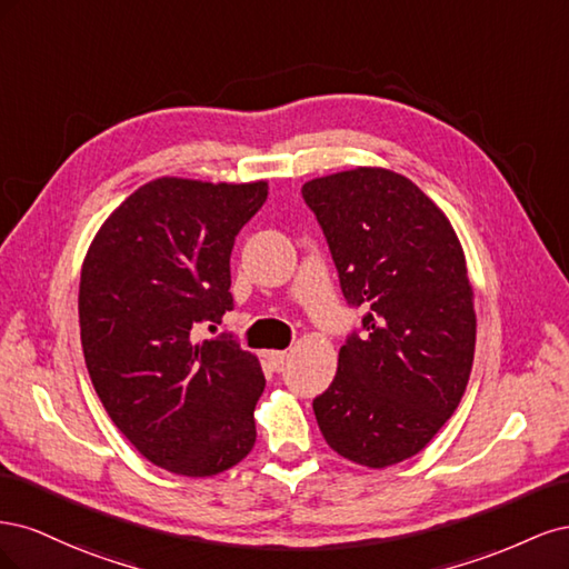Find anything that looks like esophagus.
Listing matches in <instances>:
<instances>
[{
  "instance_id": "esophagus-1",
  "label": "esophagus",
  "mask_w": 569,
  "mask_h": 569,
  "mask_svg": "<svg viewBox=\"0 0 569 569\" xmlns=\"http://www.w3.org/2000/svg\"><path fill=\"white\" fill-rule=\"evenodd\" d=\"M287 356H289L287 351H274V349H272V351H268V353H266V360H268V366H270V368L278 370V368H282V363L287 360Z\"/></svg>"
}]
</instances>
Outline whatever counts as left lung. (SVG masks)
<instances>
[{"label":"left lung","mask_w":569,"mask_h":569,"mask_svg":"<svg viewBox=\"0 0 569 569\" xmlns=\"http://www.w3.org/2000/svg\"><path fill=\"white\" fill-rule=\"evenodd\" d=\"M341 291L366 306V335L339 349L313 401L332 451L380 470L420 453L453 416L477 341L475 289L451 220L422 189L380 166L308 180Z\"/></svg>","instance_id":"1"}]
</instances>
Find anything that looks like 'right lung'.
Listing matches in <instances>:
<instances>
[{
	"mask_svg": "<svg viewBox=\"0 0 569 569\" xmlns=\"http://www.w3.org/2000/svg\"><path fill=\"white\" fill-rule=\"evenodd\" d=\"M268 182L163 176L101 222L80 270V339L94 391L149 462L213 477L253 449L266 377L228 339L194 325L232 311L230 253Z\"/></svg>",
	"mask_w": 569,
	"mask_h": 569,
	"instance_id": "1",
	"label": "right lung"
}]
</instances>
